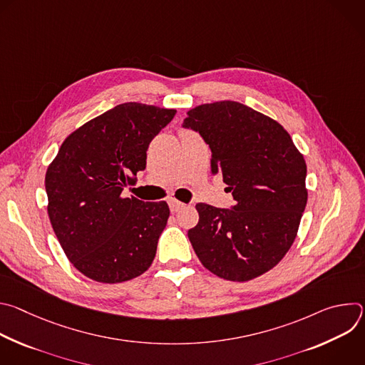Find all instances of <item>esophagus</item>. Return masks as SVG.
Listing matches in <instances>:
<instances>
[{
  "label": "esophagus",
  "instance_id": "esophagus-1",
  "mask_svg": "<svg viewBox=\"0 0 365 365\" xmlns=\"http://www.w3.org/2000/svg\"><path fill=\"white\" fill-rule=\"evenodd\" d=\"M169 206H170V211L172 212H179L180 210H183V207H185V203H182V202H179L176 199H170L169 200Z\"/></svg>",
  "mask_w": 365,
  "mask_h": 365
}]
</instances>
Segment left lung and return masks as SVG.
Listing matches in <instances>:
<instances>
[{
  "label": "left lung",
  "instance_id": "8db88e82",
  "mask_svg": "<svg viewBox=\"0 0 365 365\" xmlns=\"http://www.w3.org/2000/svg\"><path fill=\"white\" fill-rule=\"evenodd\" d=\"M185 128L212 151V173L232 192V210L197 203L187 231L203 267L221 279L248 282L279 264L292 247L307 202L306 162L273 118L235 101L202 103Z\"/></svg>",
  "mask_w": 365,
  "mask_h": 365
}]
</instances>
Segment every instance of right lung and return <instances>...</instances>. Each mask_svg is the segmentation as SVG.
<instances>
[{"mask_svg":"<svg viewBox=\"0 0 365 365\" xmlns=\"http://www.w3.org/2000/svg\"><path fill=\"white\" fill-rule=\"evenodd\" d=\"M168 110L125 102L69 134L46 172L47 214L83 276L121 283L153 263L170 211L165 200L124 197L145 169L150 141L175 117Z\"/></svg>","mask_w":365,"mask_h":365,"instance_id":"obj_1","label":"right lung"}]
</instances>
